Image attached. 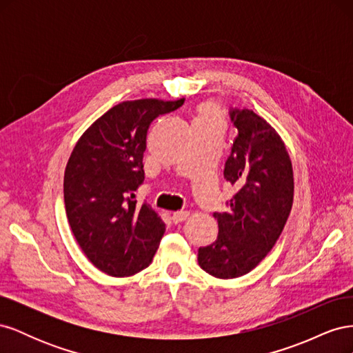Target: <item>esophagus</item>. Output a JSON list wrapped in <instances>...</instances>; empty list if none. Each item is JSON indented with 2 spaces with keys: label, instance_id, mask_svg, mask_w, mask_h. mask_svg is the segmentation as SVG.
Instances as JSON below:
<instances>
[{
  "label": "esophagus",
  "instance_id": "obj_1",
  "mask_svg": "<svg viewBox=\"0 0 353 353\" xmlns=\"http://www.w3.org/2000/svg\"><path fill=\"white\" fill-rule=\"evenodd\" d=\"M188 215H190L188 210H178V212L172 213V219L175 223H178V222L185 221L188 218Z\"/></svg>",
  "mask_w": 353,
  "mask_h": 353
}]
</instances>
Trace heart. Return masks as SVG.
I'll list each match as a JSON object with an SVG mask.
<instances>
[{
	"mask_svg": "<svg viewBox=\"0 0 353 353\" xmlns=\"http://www.w3.org/2000/svg\"><path fill=\"white\" fill-rule=\"evenodd\" d=\"M223 123V112L221 104L213 100H205L199 103L196 108V121L194 123Z\"/></svg>",
	"mask_w": 353,
	"mask_h": 353,
	"instance_id": "b5f03b06",
	"label": "heart"
}]
</instances>
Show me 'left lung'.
Returning a JSON list of instances; mask_svg holds the SVG:
<instances>
[{"instance_id": "left-lung-1", "label": "left lung", "mask_w": 353, "mask_h": 353, "mask_svg": "<svg viewBox=\"0 0 353 353\" xmlns=\"http://www.w3.org/2000/svg\"><path fill=\"white\" fill-rule=\"evenodd\" d=\"M237 130L223 178L239 191L230 210L213 213L218 239L199 249L203 271L221 280L239 279L274 248L293 205V166L280 134L253 110L230 113Z\"/></svg>"}]
</instances>
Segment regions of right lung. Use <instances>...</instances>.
<instances>
[{"label":"right lung","mask_w":353,"mask_h":353,"mask_svg":"<svg viewBox=\"0 0 353 353\" xmlns=\"http://www.w3.org/2000/svg\"><path fill=\"white\" fill-rule=\"evenodd\" d=\"M184 99L122 101L74 144L65 170L69 225L90 262L110 276H131L152 263L165 222L135 191L144 181L147 131Z\"/></svg>","instance_id":"right-lung-1"}]
</instances>
